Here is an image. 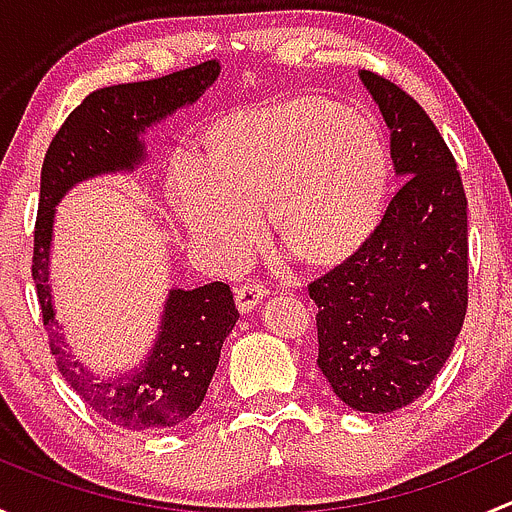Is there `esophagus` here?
<instances>
[{
	"label": "esophagus",
	"mask_w": 512,
	"mask_h": 512,
	"mask_svg": "<svg viewBox=\"0 0 512 512\" xmlns=\"http://www.w3.org/2000/svg\"><path fill=\"white\" fill-rule=\"evenodd\" d=\"M267 297V289L257 282H247V285L235 289V304L240 312H252L262 299Z\"/></svg>",
	"instance_id": "esophagus-1"
}]
</instances>
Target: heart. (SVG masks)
<instances>
[{"mask_svg": "<svg viewBox=\"0 0 512 512\" xmlns=\"http://www.w3.org/2000/svg\"><path fill=\"white\" fill-rule=\"evenodd\" d=\"M389 148L369 113L319 96L242 108L208 131V160L178 158L170 200L190 235L235 260L267 203L272 235L304 265L354 255L381 218Z\"/></svg>", "mask_w": 512, "mask_h": 512, "instance_id": "b5f03b06", "label": "heart"}]
</instances>
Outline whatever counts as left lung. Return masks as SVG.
<instances>
[{"label": "left lung", "mask_w": 512, "mask_h": 512, "mask_svg": "<svg viewBox=\"0 0 512 512\" xmlns=\"http://www.w3.org/2000/svg\"><path fill=\"white\" fill-rule=\"evenodd\" d=\"M361 84L391 131L404 183L352 257L309 285L317 364L334 394L366 414L414 404L453 352L468 307V200L428 113L371 71Z\"/></svg>", "instance_id": "8db88e82"}]
</instances>
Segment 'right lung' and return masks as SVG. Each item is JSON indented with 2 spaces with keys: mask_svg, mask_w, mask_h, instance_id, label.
<instances>
[{
  "mask_svg": "<svg viewBox=\"0 0 512 512\" xmlns=\"http://www.w3.org/2000/svg\"><path fill=\"white\" fill-rule=\"evenodd\" d=\"M218 76L220 64L213 59L160 79L94 91L69 113L41 165L32 277L51 354L71 389L98 416L128 431L173 428L198 411L218 369L223 342L240 314L225 282L195 289L173 287L146 359L126 374L101 379L66 352L59 334L49 287L56 205L81 180L136 170L148 156L143 133L178 108L198 101Z\"/></svg>",
  "mask_w": 512,
  "mask_h": 512,
  "instance_id": "1",
  "label": "right lung"
}]
</instances>
